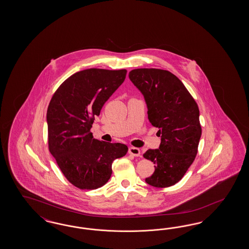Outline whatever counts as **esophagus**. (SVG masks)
Returning <instances> with one entry per match:
<instances>
[{
    "instance_id": "esophagus-1",
    "label": "esophagus",
    "mask_w": 249,
    "mask_h": 249,
    "mask_svg": "<svg viewBox=\"0 0 249 249\" xmlns=\"http://www.w3.org/2000/svg\"><path fill=\"white\" fill-rule=\"evenodd\" d=\"M128 153H129L130 155L134 156V157H139V156L141 155V151H140V149L135 148V147H130V148L128 149Z\"/></svg>"
}]
</instances>
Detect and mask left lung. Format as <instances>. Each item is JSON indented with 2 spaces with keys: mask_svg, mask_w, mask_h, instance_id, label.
<instances>
[{
  "mask_svg": "<svg viewBox=\"0 0 249 249\" xmlns=\"http://www.w3.org/2000/svg\"><path fill=\"white\" fill-rule=\"evenodd\" d=\"M128 77L142 93L148 119L159 128L160 144L148 150L143 157L151 160L155 171L145 181L165 188L181 180L198 151L202 128L199 107L181 80L167 70L138 68Z\"/></svg>",
  "mask_w": 249,
  "mask_h": 249,
  "instance_id": "obj_1",
  "label": "left lung"
}]
</instances>
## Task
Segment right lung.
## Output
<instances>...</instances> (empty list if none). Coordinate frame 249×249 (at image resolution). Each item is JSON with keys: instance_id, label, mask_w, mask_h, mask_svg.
<instances>
[{"instance_id": "add662e5", "label": "right lung", "mask_w": 249, "mask_h": 249, "mask_svg": "<svg viewBox=\"0 0 249 249\" xmlns=\"http://www.w3.org/2000/svg\"><path fill=\"white\" fill-rule=\"evenodd\" d=\"M127 74L126 69L89 68L69 76L53 93L47 113L48 149L70 183L81 190L106 184L112 162L127 154L125 144L94 139L95 117Z\"/></svg>"}]
</instances>
